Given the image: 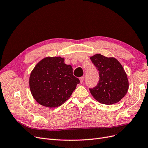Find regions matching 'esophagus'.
I'll return each instance as SVG.
<instances>
[{"mask_svg": "<svg viewBox=\"0 0 148 148\" xmlns=\"http://www.w3.org/2000/svg\"><path fill=\"white\" fill-rule=\"evenodd\" d=\"M79 80H80V83H83V82H84V77H80V78H79Z\"/></svg>", "mask_w": 148, "mask_h": 148, "instance_id": "34e87169", "label": "esophagus"}]
</instances>
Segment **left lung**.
Instances as JSON below:
<instances>
[{"label": "left lung", "mask_w": 148, "mask_h": 148, "mask_svg": "<svg viewBox=\"0 0 148 148\" xmlns=\"http://www.w3.org/2000/svg\"><path fill=\"white\" fill-rule=\"evenodd\" d=\"M90 59L99 76L96 86L89 88L92 96L104 104L110 105L119 102L128 89L127 75L122 65L115 58L101 54H96Z\"/></svg>", "instance_id": "1"}]
</instances>
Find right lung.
I'll return each mask as SVG.
<instances>
[{
    "instance_id": "right-lung-1",
    "label": "right lung",
    "mask_w": 148,
    "mask_h": 148,
    "mask_svg": "<svg viewBox=\"0 0 148 148\" xmlns=\"http://www.w3.org/2000/svg\"><path fill=\"white\" fill-rule=\"evenodd\" d=\"M79 79L73 75V69L60 57H46L31 71V92L39 104L47 107L60 106L69 99Z\"/></svg>"
}]
</instances>
